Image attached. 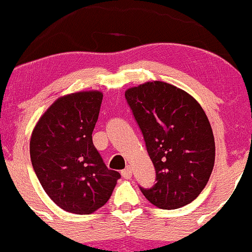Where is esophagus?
Listing matches in <instances>:
<instances>
[{"label": "esophagus", "mask_w": 252, "mask_h": 252, "mask_svg": "<svg viewBox=\"0 0 252 252\" xmlns=\"http://www.w3.org/2000/svg\"><path fill=\"white\" fill-rule=\"evenodd\" d=\"M131 175H132V170L130 167H126V169L122 170V176L124 179H130L131 178Z\"/></svg>", "instance_id": "34e87169"}]
</instances>
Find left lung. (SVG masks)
<instances>
[{"mask_svg":"<svg viewBox=\"0 0 252 252\" xmlns=\"http://www.w3.org/2000/svg\"><path fill=\"white\" fill-rule=\"evenodd\" d=\"M126 99L156 173L155 184L140 187L141 192L162 210L192 202L206 186L216 158L212 128L200 104L163 82L128 89Z\"/></svg>","mask_w":252,"mask_h":252,"instance_id":"left-lung-1","label":"left lung"}]
</instances>
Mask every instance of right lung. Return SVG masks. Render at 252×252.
<instances>
[{"label":"right lung","instance_id":"right-lung-1","mask_svg":"<svg viewBox=\"0 0 252 252\" xmlns=\"http://www.w3.org/2000/svg\"><path fill=\"white\" fill-rule=\"evenodd\" d=\"M102 100L99 91L59 98L32 134L31 160L42 189L60 209L76 215H90L106 204L121 178L92 142Z\"/></svg>","mask_w":252,"mask_h":252}]
</instances>
